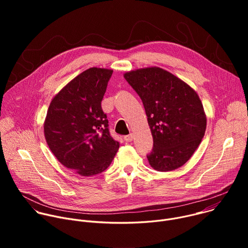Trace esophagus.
Wrapping results in <instances>:
<instances>
[{
	"mask_svg": "<svg viewBox=\"0 0 248 248\" xmlns=\"http://www.w3.org/2000/svg\"><path fill=\"white\" fill-rule=\"evenodd\" d=\"M124 141H126V142H130V141H132V139H133V135L130 133L128 135H125L124 137Z\"/></svg>",
	"mask_w": 248,
	"mask_h": 248,
	"instance_id": "esophagus-1",
	"label": "esophagus"
}]
</instances>
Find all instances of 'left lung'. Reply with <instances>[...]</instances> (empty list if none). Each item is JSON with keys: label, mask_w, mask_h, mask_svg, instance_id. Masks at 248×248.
<instances>
[{"label": "left lung", "mask_w": 248, "mask_h": 248, "mask_svg": "<svg viewBox=\"0 0 248 248\" xmlns=\"http://www.w3.org/2000/svg\"><path fill=\"white\" fill-rule=\"evenodd\" d=\"M124 78L142 100L153 136L149 164L159 171L182 167L193 155L206 130V116L197 93L160 67H146Z\"/></svg>", "instance_id": "8db88e82"}]
</instances>
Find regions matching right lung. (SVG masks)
Instances as JSON below:
<instances>
[{"label":"right lung","mask_w":248,"mask_h":248,"mask_svg":"<svg viewBox=\"0 0 248 248\" xmlns=\"http://www.w3.org/2000/svg\"><path fill=\"white\" fill-rule=\"evenodd\" d=\"M112 75L106 68L84 70L54 97L47 112L49 148L62 165L84 176L104 171L120 147L101 106Z\"/></svg>","instance_id":"right-lung-1"}]
</instances>
